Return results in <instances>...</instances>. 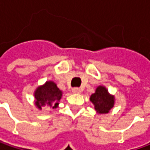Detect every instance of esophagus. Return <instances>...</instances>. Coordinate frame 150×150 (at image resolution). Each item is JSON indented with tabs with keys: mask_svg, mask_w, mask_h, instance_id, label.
I'll return each instance as SVG.
<instances>
[{
	"mask_svg": "<svg viewBox=\"0 0 150 150\" xmlns=\"http://www.w3.org/2000/svg\"><path fill=\"white\" fill-rule=\"evenodd\" d=\"M72 92L73 93H81V88L75 87L72 89Z\"/></svg>",
	"mask_w": 150,
	"mask_h": 150,
	"instance_id": "1",
	"label": "esophagus"
}]
</instances>
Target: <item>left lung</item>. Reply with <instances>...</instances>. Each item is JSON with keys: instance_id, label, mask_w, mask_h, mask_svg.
<instances>
[{"instance_id": "left-lung-1", "label": "left lung", "mask_w": 150, "mask_h": 150, "mask_svg": "<svg viewBox=\"0 0 150 150\" xmlns=\"http://www.w3.org/2000/svg\"><path fill=\"white\" fill-rule=\"evenodd\" d=\"M90 101L95 106L98 113H108L113 108L114 97L108 94V90L104 86H98L94 94L91 96Z\"/></svg>"}]
</instances>
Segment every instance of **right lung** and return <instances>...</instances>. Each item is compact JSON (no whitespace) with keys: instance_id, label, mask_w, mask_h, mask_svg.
<instances>
[{"instance_id":"add662e5","label":"right lung","mask_w":150,"mask_h":150,"mask_svg":"<svg viewBox=\"0 0 150 150\" xmlns=\"http://www.w3.org/2000/svg\"><path fill=\"white\" fill-rule=\"evenodd\" d=\"M36 106L41 109L42 106L48 105L52 108H56L62 97V91L57 87L53 81L46 82L43 86H39L35 91Z\"/></svg>"}]
</instances>
